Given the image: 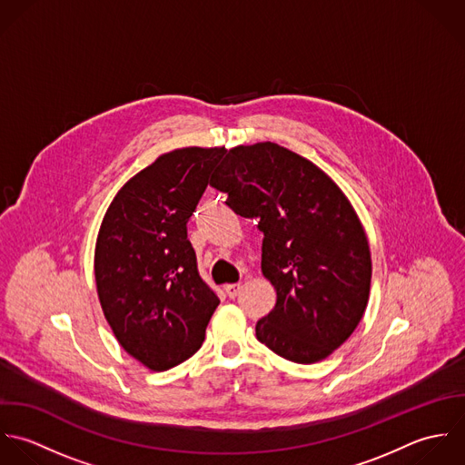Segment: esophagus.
Instances as JSON below:
<instances>
[{
    "label": "esophagus",
    "mask_w": 465,
    "mask_h": 465,
    "mask_svg": "<svg viewBox=\"0 0 465 465\" xmlns=\"http://www.w3.org/2000/svg\"><path fill=\"white\" fill-rule=\"evenodd\" d=\"M224 291H226V294H228L230 298H235V296L242 291V283H228V285L224 287Z\"/></svg>",
    "instance_id": "esophagus-1"
}]
</instances>
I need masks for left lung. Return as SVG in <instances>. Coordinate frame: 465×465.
Instances as JSON below:
<instances>
[{"mask_svg": "<svg viewBox=\"0 0 465 465\" xmlns=\"http://www.w3.org/2000/svg\"><path fill=\"white\" fill-rule=\"evenodd\" d=\"M210 185L264 233L262 273L277 303L257 322V340L294 363L331 356L371 292V248L351 201L312 162L273 142L230 149Z\"/></svg>", "mask_w": 465, "mask_h": 465, "instance_id": "left-lung-1", "label": "left lung"}]
</instances>
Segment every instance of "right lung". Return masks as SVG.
<instances>
[{"instance_id":"obj_1","label":"right lung","mask_w":465,"mask_h":465,"mask_svg":"<svg viewBox=\"0 0 465 465\" xmlns=\"http://www.w3.org/2000/svg\"><path fill=\"white\" fill-rule=\"evenodd\" d=\"M224 147L162 154L118 190L94 246L104 316L127 354L154 371L193 356L219 305L197 272L186 223Z\"/></svg>"}]
</instances>
